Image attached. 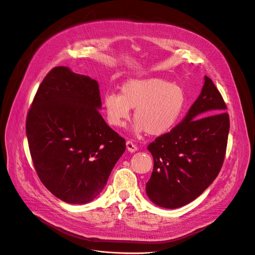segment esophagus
<instances>
[{
	"instance_id": "esophagus-1",
	"label": "esophagus",
	"mask_w": 255,
	"mask_h": 255,
	"mask_svg": "<svg viewBox=\"0 0 255 255\" xmlns=\"http://www.w3.org/2000/svg\"><path fill=\"white\" fill-rule=\"evenodd\" d=\"M126 147H127V149H128V151H130V152H134V151H136L138 148H137V146L135 145L132 141H130V140H128L127 142H126Z\"/></svg>"
}]
</instances>
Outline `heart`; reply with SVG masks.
<instances>
[{
	"label": "heart",
	"instance_id": "heart-1",
	"mask_svg": "<svg viewBox=\"0 0 255 255\" xmlns=\"http://www.w3.org/2000/svg\"><path fill=\"white\" fill-rule=\"evenodd\" d=\"M185 94L176 84L162 78L131 79L120 88V94L108 93L104 108L109 124L122 128L134 109L135 132L162 135L176 124L183 110Z\"/></svg>",
	"mask_w": 255,
	"mask_h": 255
}]
</instances>
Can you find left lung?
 Wrapping results in <instances>:
<instances>
[{
  "instance_id": "left-lung-1",
  "label": "left lung",
  "mask_w": 255,
  "mask_h": 255,
  "mask_svg": "<svg viewBox=\"0 0 255 255\" xmlns=\"http://www.w3.org/2000/svg\"><path fill=\"white\" fill-rule=\"evenodd\" d=\"M212 80L204 85L188 114L147 149L154 169L145 192L156 205L175 209L198 198L218 175L228 143L230 118Z\"/></svg>"
}]
</instances>
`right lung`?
<instances>
[{"mask_svg":"<svg viewBox=\"0 0 255 255\" xmlns=\"http://www.w3.org/2000/svg\"><path fill=\"white\" fill-rule=\"evenodd\" d=\"M100 109L95 80L57 66L41 83L27 114L26 136L38 176L70 204L98 197L126 149Z\"/></svg>","mask_w":255,"mask_h":255,"instance_id":"obj_1","label":"right lung"}]
</instances>
